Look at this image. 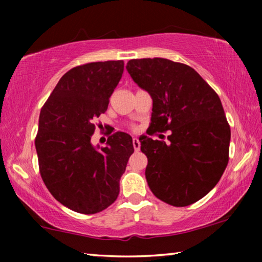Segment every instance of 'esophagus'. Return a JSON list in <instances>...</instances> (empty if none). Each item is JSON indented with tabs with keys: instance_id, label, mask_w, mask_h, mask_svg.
I'll return each instance as SVG.
<instances>
[{
	"instance_id": "obj_1",
	"label": "esophagus",
	"mask_w": 262,
	"mask_h": 262,
	"mask_svg": "<svg viewBox=\"0 0 262 262\" xmlns=\"http://www.w3.org/2000/svg\"><path fill=\"white\" fill-rule=\"evenodd\" d=\"M133 147H134L135 151H139V150H140L141 144H140L139 139H136V137H134V139H133Z\"/></svg>"
}]
</instances>
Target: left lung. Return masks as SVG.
Wrapping results in <instances>:
<instances>
[{
	"label": "left lung",
	"mask_w": 262,
	"mask_h": 262,
	"mask_svg": "<svg viewBox=\"0 0 262 262\" xmlns=\"http://www.w3.org/2000/svg\"><path fill=\"white\" fill-rule=\"evenodd\" d=\"M128 73L152 98L150 128L171 130L164 141L142 136L145 178L159 200L192 205L219 183L229 162L231 130L219 95L187 64L162 57L129 60Z\"/></svg>",
	"instance_id": "1"
}]
</instances>
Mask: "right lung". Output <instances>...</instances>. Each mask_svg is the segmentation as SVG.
Listing matches in <instances>:
<instances>
[{
	"mask_svg": "<svg viewBox=\"0 0 262 262\" xmlns=\"http://www.w3.org/2000/svg\"><path fill=\"white\" fill-rule=\"evenodd\" d=\"M122 73V60L74 67L39 115L34 142L42 181L55 200L79 214H97L117 200L134 152L132 137L122 132L108 136L99 150L91 144L95 120L107 110Z\"/></svg>",
	"mask_w": 262,
	"mask_h": 262,
	"instance_id": "right-lung-1",
	"label": "right lung"
}]
</instances>
